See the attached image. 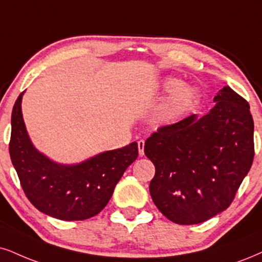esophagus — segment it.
<instances>
[{"label": "esophagus", "mask_w": 262, "mask_h": 262, "mask_svg": "<svg viewBox=\"0 0 262 262\" xmlns=\"http://www.w3.org/2000/svg\"><path fill=\"white\" fill-rule=\"evenodd\" d=\"M137 143H138V153H140L141 157H143L144 156V141L140 140Z\"/></svg>", "instance_id": "esophagus-1"}]
</instances>
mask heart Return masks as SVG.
<instances>
[{"label": "heart", "mask_w": 262, "mask_h": 262, "mask_svg": "<svg viewBox=\"0 0 262 262\" xmlns=\"http://www.w3.org/2000/svg\"><path fill=\"white\" fill-rule=\"evenodd\" d=\"M163 90L171 96L160 106L157 119L163 124H173L192 111L198 99V92L193 86L183 85L177 77H167L163 83Z\"/></svg>", "instance_id": "obj_1"}]
</instances>
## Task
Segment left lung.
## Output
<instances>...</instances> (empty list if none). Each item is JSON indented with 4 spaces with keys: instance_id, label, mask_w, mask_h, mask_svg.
Wrapping results in <instances>:
<instances>
[{
    "instance_id": "1",
    "label": "left lung",
    "mask_w": 262,
    "mask_h": 262,
    "mask_svg": "<svg viewBox=\"0 0 262 262\" xmlns=\"http://www.w3.org/2000/svg\"><path fill=\"white\" fill-rule=\"evenodd\" d=\"M208 114L160 127L144 154L156 166L149 192L170 221L196 225L231 205L254 159L250 106L230 86L215 96Z\"/></svg>"
}]
</instances>
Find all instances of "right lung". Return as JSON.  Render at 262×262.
Listing matches in <instances>:
<instances>
[{
  "label": "right lung",
  "instance_id": "right-lung-1",
  "mask_svg": "<svg viewBox=\"0 0 262 262\" xmlns=\"http://www.w3.org/2000/svg\"><path fill=\"white\" fill-rule=\"evenodd\" d=\"M19 95L12 112L9 154L21 188L41 212L81 221L101 212L125 170L137 159V142L106 150L75 165H63L38 151L29 138Z\"/></svg>",
  "mask_w": 262,
  "mask_h": 262
}]
</instances>
